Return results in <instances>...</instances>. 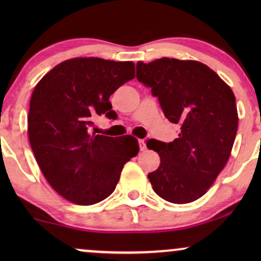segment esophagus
I'll return each instance as SVG.
<instances>
[{
	"label": "esophagus",
	"instance_id": "obj_1",
	"mask_svg": "<svg viewBox=\"0 0 261 261\" xmlns=\"http://www.w3.org/2000/svg\"><path fill=\"white\" fill-rule=\"evenodd\" d=\"M139 147H140L141 151H145L146 149V144H145L144 139H140V140H139Z\"/></svg>",
	"mask_w": 261,
	"mask_h": 261
}]
</instances>
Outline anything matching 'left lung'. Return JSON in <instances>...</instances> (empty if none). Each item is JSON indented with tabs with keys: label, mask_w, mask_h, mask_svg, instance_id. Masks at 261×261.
I'll list each match as a JSON object with an SVG mask.
<instances>
[{
	"label": "left lung",
	"mask_w": 261,
	"mask_h": 261,
	"mask_svg": "<svg viewBox=\"0 0 261 261\" xmlns=\"http://www.w3.org/2000/svg\"><path fill=\"white\" fill-rule=\"evenodd\" d=\"M137 78L152 89L166 119L180 127L172 142L147 141L160 156L158 169L148 173L153 190L176 204L194 202L212 187L233 148L239 120L233 91L195 60L139 62Z\"/></svg>",
	"instance_id": "left-lung-1"
}]
</instances>
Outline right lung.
<instances>
[{"label": "right lung", "instance_id": "add662e5", "mask_svg": "<svg viewBox=\"0 0 261 261\" xmlns=\"http://www.w3.org/2000/svg\"><path fill=\"white\" fill-rule=\"evenodd\" d=\"M135 77L132 62L73 58L46 73L34 88L28 138L49 185L67 201L91 205L115 190L138 140L90 134L92 119H116L110 95Z\"/></svg>", "mask_w": 261, "mask_h": 261}]
</instances>
